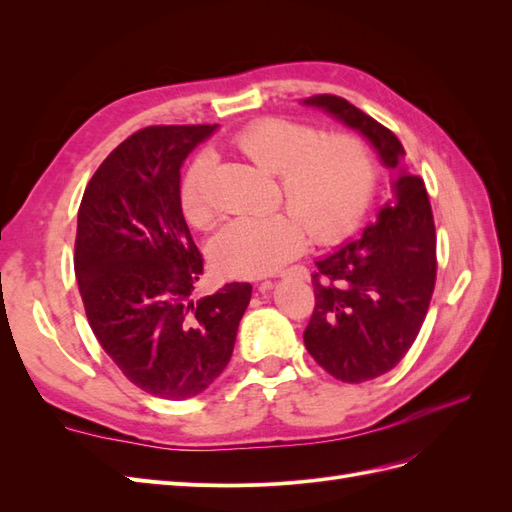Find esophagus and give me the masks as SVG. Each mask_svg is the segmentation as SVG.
Segmentation results:
<instances>
[{"label": "esophagus", "instance_id": "obj_1", "mask_svg": "<svg viewBox=\"0 0 512 512\" xmlns=\"http://www.w3.org/2000/svg\"><path fill=\"white\" fill-rule=\"evenodd\" d=\"M273 275H275V277H280V275H284V273H282V271H277V273H273ZM265 284H269V282H265ZM265 284H262V286H265Z\"/></svg>", "mask_w": 512, "mask_h": 512}]
</instances>
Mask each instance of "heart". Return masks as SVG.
Instances as JSON below:
<instances>
[{
	"label": "heart",
	"mask_w": 512,
	"mask_h": 512,
	"mask_svg": "<svg viewBox=\"0 0 512 512\" xmlns=\"http://www.w3.org/2000/svg\"><path fill=\"white\" fill-rule=\"evenodd\" d=\"M241 156L277 175L280 196L290 211H271L228 222L211 243L222 271L258 277L282 267L305 245H329L356 228L374 196L376 164L356 134H324L307 123L265 117L247 123L230 138ZM181 213L190 226L213 224L215 207L207 185V160L198 158L181 183Z\"/></svg>",
	"instance_id": "1"
}]
</instances>
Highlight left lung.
<instances>
[{"mask_svg":"<svg viewBox=\"0 0 512 512\" xmlns=\"http://www.w3.org/2000/svg\"><path fill=\"white\" fill-rule=\"evenodd\" d=\"M305 104L365 134L389 168L406 156L389 128L348 100L318 94ZM316 267V305L303 333L307 352L333 378L350 384L391 371L414 344L436 288V226L425 181L399 170L378 222Z\"/></svg>","mask_w":512,"mask_h":512,"instance_id":"obj_1","label":"left lung"}]
</instances>
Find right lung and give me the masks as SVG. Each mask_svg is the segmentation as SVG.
Listing matches in <instances>:
<instances>
[{
	"label": "right lung",
	"mask_w": 512,
	"mask_h": 512,
	"mask_svg": "<svg viewBox=\"0 0 512 512\" xmlns=\"http://www.w3.org/2000/svg\"><path fill=\"white\" fill-rule=\"evenodd\" d=\"M215 126H149L128 136L87 183L74 271L89 327L138 389L203 393L226 369L252 286L194 297L203 256L179 203V168Z\"/></svg>",
	"instance_id": "right-lung-1"
}]
</instances>
